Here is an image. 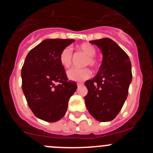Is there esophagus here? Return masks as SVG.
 <instances>
[{
  "instance_id": "34e87169",
  "label": "esophagus",
  "mask_w": 153,
  "mask_h": 153,
  "mask_svg": "<svg viewBox=\"0 0 153 153\" xmlns=\"http://www.w3.org/2000/svg\"><path fill=\"white\" fill-rule=\"evenodd\" d=\"M83 85H84V83H82V82H80V83H77V86H78V87H81V86H83Z\"/></svg>"
}]
</instances>
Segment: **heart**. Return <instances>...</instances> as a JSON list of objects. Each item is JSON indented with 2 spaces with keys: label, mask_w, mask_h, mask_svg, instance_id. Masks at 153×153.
<instances>
[{
  "label": "heart",
  "mask_w": 153,
  "mask_h": 153,
  "mask_svg": "<svg viewBox=\"0 0 153 153\" xmlns=\"http://www.w3.org/2000/svg\"><path fill=\"white\" fill-rule=\"evenodd\" d=\"M77 49L79 51H82L83 53L86 55L83 65H90V67H94L97 66V60L94 56L96 55L95 47L90 44H82L77 46ZM59 61L60 64L64 68L68 69L71 67L73 63V52L70 47H66L60 52L59 56ZM91 76V71L87 67L84 68H74L69 70L67 72V77L73 81H82L88 79Z\"/></svg>",
  "instance_id": "heart-1"
}]
</instances>
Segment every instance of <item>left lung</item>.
<instances>
[{
    "mask_svg": "<svg viewBox=\"0 0 153 153\" xmlns=\"http://www.w3.org/2000/svg\"><path fill=\"white\" fill-rule=\"evenodd\" d=\"M100 48L102 61L97 76L85 82L88 93L86 106L93 118L109 122L116 118L128 96L132 81V66L129 56L113 40H90Z\"/></svg>",
    "mask_w": 153,
    "mask_h": 153,
    "instance_id": "obj_1",
    "label": "left lung"
}]
</instances>
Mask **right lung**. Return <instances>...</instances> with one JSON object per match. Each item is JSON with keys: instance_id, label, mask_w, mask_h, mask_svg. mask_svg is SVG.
<instances>
[{"instance_id": "add662e5", "label": "right lung", "mask_w": 153, "mask_h": 153, "mask_svg": "<svg viewBox=\"0 0 153 153\" xmlns=\"http://www.w3.org/2000/svg\"><path fill=\"white\" fill-rule=\"evenodd\" d=\"M73 42V39H46L24 60L23 92L31 111L46 122H56L63 117L69 100L77 89L76 83L68 80L59 61L60 52Z\"/></svg>"}]
</instances>
